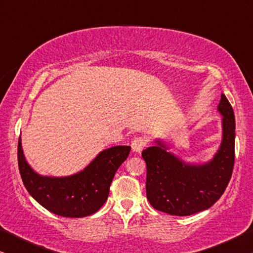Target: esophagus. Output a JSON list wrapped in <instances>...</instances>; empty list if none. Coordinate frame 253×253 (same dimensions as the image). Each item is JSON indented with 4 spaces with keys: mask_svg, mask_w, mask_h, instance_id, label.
<instances>
[{
    "mask_svg": "<svg viewBox=\"0 0 253 253\" xmlns=\"http://www.w3.org/2000/svg\"><path fill=\"white\" fill-rule=\"evenodd\" d=\"M146 145L147 139L145 137H136L131 141V147H132V151L136 152V153H140Z\"/></svg>",
    "mask_w": 253,
    "mask_h": 253,
    "instance_id": "obj_1",
    "label": "esophagus"
}]
</instances>
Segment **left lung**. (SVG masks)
Segmentation results:
<instances>
[{
    "mask_svg": "<svg viewBox=\"0 0 253 253\" xmlns=\"http://www.w3.org/2000/svg\"><path fill=\"white\" fill-rule=\"evenodd\" d=\"M217 110L222 115V143L207 164H185L160 140L141 152L147 168L146 196L155 210L170 215H191L210 209L223 195L235 160V115L224 94Z\"/></svg>",
    "mask_w": 253,
    "mask_h": 253,
    "instance_id": "8db88e82",
    "label": "left lung"
}]
</instances>
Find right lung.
Masks as SVG:
<instances>
[{
	"mask_svg": "<svg viewBox=\"0 0 253 253\" xmlns=\"http://www.w3.org/2000/svg\"><path fill=\"white\" fill-rule=\"evenodd\" d=\"M130 146H114L100 152L84 170L67 177L37 174L24 157L18 140L20 177L31 196L49 212L64 217H84L106 203L114 175L126 160Z\"/></svg>",
	"mask_w": 253,
	"mask_h": 253,
	"instance_id": "add662e5",
	"label": "right lung"
}]
</instances>
